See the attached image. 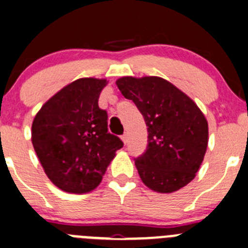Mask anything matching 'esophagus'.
<instances>
[{
	"label": "esophagus",
	"mask_w": 248,
	"mask_h": 248,
	"mask_svg": "<svg viewBox=\"0 0 248 248\" xmlns=\"http://www.w3.org/2000/svg\"><path fill=\"white\" fill-rule=\"evenodd\" d=\"M122 140H123V142H124V144H128V141H129V136H128V134H124V135L122 136Z\"/></svg>",
	"instance_id": "obj_1"
}]
</instances>
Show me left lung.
<instances>
[{
  "instance_id": "8db88e82",
  "label": "left lung",
  "mask_w": 248,
  "mask_h": 248,
  "mask_svg": "<svg viewBox=\"0 0 248 248\" xmlns=\"http://www.w3.org/2000/svg\"><path fill=\"white\" fill-rule=\"evenodd\" d=\"M115 83L146 123V151L135 158L144 185L158 193L187 186L198 172L208 146V122L201 109L161 77L125 76Z\"/></svg>"
}]
</instances>
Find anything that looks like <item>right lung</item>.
Instances as JSON below:
<instances>
[{"mask_svg": "<svg viewBox=\"0 0 248 248\" xmlns=\"http://www.w3.org/2000/svg\"><path fill=\"white\" fill-rule=\"evenodd\" d=\"M107 79L78 78L54 94L36 113L31 142L47 178L61 190L82 194L101 183L115 151L108 115L98 107Z\"/></svg>", "mask_w": 248, "mask_h": 248, "instance_id": "obj_1", "label": "right lung"}]
</instances>
